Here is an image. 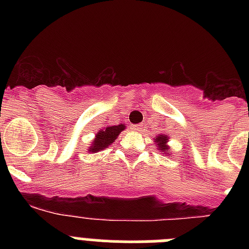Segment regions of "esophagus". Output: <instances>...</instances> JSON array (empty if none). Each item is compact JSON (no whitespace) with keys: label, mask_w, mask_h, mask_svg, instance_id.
<instances>
[{"label":"esophagus","mask_w":249,"mask_h":249,"mask_svg":"<svg viewBox=\"0 0 249 249\" xmlns=\"http://www.w3.org/2000/svg\"><path fill=\"white\" fill-rule=\"evenodd\" d=\"M131 128L133 129V131H136V132H140V131H142L143 126H142V124H132Z\"/></svg>","instance_id":"esophagus-1"}]
</instances>
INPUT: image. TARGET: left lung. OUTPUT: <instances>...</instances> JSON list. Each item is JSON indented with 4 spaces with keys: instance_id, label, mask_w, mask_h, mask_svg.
Here are the masks:
<instances>
[{
    "instance_id": "1",
    "label": "left lung",
    "mask_w": 249,
    "mask_h": 249,
    "mask_svg": "<svg viewBox=\"0 0 249 249\" xmlns=\"http://www.w3.org/2000/svg\"><path fill=\"white\" fill-rule=\"evenodd\" d=\"M155 142H157V146L160 147V151H168V147H167V137L166 136H160V137L155 138Z\"/></svg>"
}]
</instances>
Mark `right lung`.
<instances>
[{
	"instance_id": "add662e5",
	"label": "right lung",
	"mask_w": 249,
	"mask_h": 249,
	"mask_svg": "<svg viewBox=\"0 0 249 249\" xmlns=\"http://www.w3.org/2000/svg\"><path fill=\"white\" fill-rule=\"evenodd\" d=\"M123 129H124L123 124L106 127V128L101 129L97 135H96V138L93 140V143H92V147L89 148V151L94 153V152L102 151L106 147H108L109 144L113 143V141L117 138V136L120 135Z\"/></svg>"
}]
</instances>
